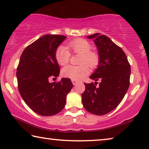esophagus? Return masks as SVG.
<instances>
[{"label": "esophagus", "instance_id": "obj_1", "mask_svg": "<svg viewBox=\"0 0 149 149\" xmlns=\"http://www.w3.org/2000/svg\"><path fill=\"white\" fill-rule=\"evenodd\" d=\"M72 84H74V85H75V84H77V81H75V80H72Z\"/></svg>", "mask_w": 149, "mask_h": 149}]
</instances>
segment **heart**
Wrapping results in <instances>:
<instances>
[{
  "mask_svg": "<svg viewBox=\"0 0 149 149\" xmlns=\"http://www.w3.org/2000/svg\"><path fill=\"white\" fill-rule=\"evenodd\" d=\"M67 47L72 53L81 54L79 66L69 65L63 68L61 73L63 77L72 80H80L88 75L89 68H95L99 63V55L97 52L91 51V45L83 38H77L70 41ZM55 58L59 65L65 66L69 63L70 52L67 47L59 46L55 51Z\"/></svg>",
  "mask_w": 149,
  "mask_h": 149,
  "instance_id": "1",
  "label": "heart"
}]
</instances>
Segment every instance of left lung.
Wrapping results in <instances>:
<instances>
[{"instance_id": "left-lung-1", "label": "left lung", "mask_w": 149, "mask_h": 149, "mask_svg": "<svg viewBox=\"0 0 149 149\" xmlns=\"http://www.w3.org/2000/svg\"><path fill=\"white\" fill-rule=\"evenodd\" d=\"M88 38H95L100 61L90 77L96 82L84 83L82 102L89 113L104 115L116 108L124 98L130 84V65L125 52L108 36L96 33Z\"/></svg>"}]
</instances>
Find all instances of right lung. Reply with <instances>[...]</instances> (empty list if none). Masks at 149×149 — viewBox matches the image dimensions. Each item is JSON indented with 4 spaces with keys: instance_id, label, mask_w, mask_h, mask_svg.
I'll list each match as a JSON object with an SVG mask.
<instances>
[{
    "instance_id": "add662e5",
    "label": "right lung",
    "mask_w": 149,
    "mask_h": 149,
    "mask_svg": "<svg viewBox=\"0 0 149 149\" xmlns=\"http://www.w3.org/2000/svg\"><path fill=\"white\" fill-rule=\"evenodd\" d=\"M65 38L63 35H44L27 46L20 56L17 68L18 89L25 103L40 115L60 113L73 86L68 78L49 81L60 72L55 51Z\"/></svg>"
}]
</instances>
